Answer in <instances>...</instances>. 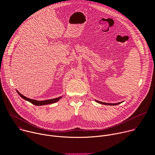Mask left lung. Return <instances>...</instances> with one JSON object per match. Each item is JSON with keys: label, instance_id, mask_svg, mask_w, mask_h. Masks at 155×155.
Here are the masks:
<instances>
[{"label": "left lung", "instance_id": "1", "mask_svg": "<svg viewBox=\"0 0 155 155\" xmlns=\"http://www.w3.org/2000/svg\"><path fill=\"white\" fill-rule=\"evenodd\" d=\"M95 101L97 103H99V104H103V105H118V104H120L121 103L123 102H118V103H106V102H101V101H97L95 99Z\"/></svg>", "mask_w": 155, "mask_h": 155}]
</instances>
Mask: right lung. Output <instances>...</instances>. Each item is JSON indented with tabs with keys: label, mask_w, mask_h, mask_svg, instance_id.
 Segmentation results:
<instances>
[{
	"label": "right lung",
	"mask_w": 155,
	"mask_h": 155,
	"mask_svg": "<svg viewBox=\"0 0 155 155\" xmlns=\"http://www.w3.org/2000/svg\"><path fill=\"white\" fill-rule=\"evenodd\" d=\"M17 93H18V94L23 98V99L31 102V104L35 105H47V104H54L58 101H59L62 97V96H60V97H56V98H54V99H48V100H44V101H37V100H35V99H30V98H28V97H26V96H23V94H21L18 90H16Z\"/></svg>",
	"instance_id": "1"
}]
</instances>
